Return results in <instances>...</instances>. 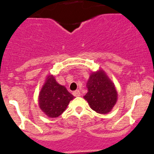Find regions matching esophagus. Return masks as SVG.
Wrapping results in <instances>:
<instances>
[{
  "label": "esophagus",
  "mask_w": 154,
  "mask_h": 154,
  "mask_svg": "<svg viewBox=\"0 0 154 154\" xmlns=\"http://www.w3.org/2000/svg\"><path fill=\"white\" fill-rule=\"evenodd\" d=\"M73 95L74 96H76V97H77V96H80V91H79V90H77V91H74L73 92Z\"/></svg>",
  "instance_id": "34e87169"
}]
</instances>
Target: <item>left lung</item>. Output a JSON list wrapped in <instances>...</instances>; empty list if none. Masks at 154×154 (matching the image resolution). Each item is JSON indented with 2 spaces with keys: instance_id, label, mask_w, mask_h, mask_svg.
<instances>
[{
  "instance_id": "obj_1",
  "label": "left lung",
  "mask_w": 154,
  "mask_h": 154,
  "mask_svg": "<svg viewBox=\"0 0 154 154\" xmlns=\"http://www.w3.org/2000/svg\"><path fill=\"white\" fill-rule=\"evenodd\" d=\"M88 93L84 96L93 110L100 114L109 112L118 99L114 83L103 70L93 72L87 82Z\"/></svg>"
}]
</instances>
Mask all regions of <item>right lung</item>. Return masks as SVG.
I'll use <instances>...</instances> for the list:
<instances>
[{"mask_svg":"<svg viewBox=\"0 0 154 154\" xmlns=\"http://www.w3.org/2000/svg\"><path fill=\"white\" fill-rule=\"evenodd\" d=\"M74 96L60 85L55 77L50 75L42 86L38 96V104L42 112L50 118H57L66 109Z\"/></svg>","mask_w":154,"mask_h":154,"instance_id":"1","label":"right lung"}]
</instances>
